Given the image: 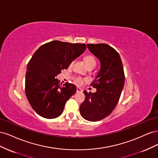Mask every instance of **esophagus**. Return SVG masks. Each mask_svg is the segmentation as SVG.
<instances>
[{
  "label": "esophagus",
  "instance_id": "esophagus-1",
  "mask_svg": "<svg viewBox=\"0 0 158 158\" xmlns=\"http://www.w3.org/2000/svg\"><path fill=\"white\" fill-rule=\"evenodd\" d=\"M76 92H78V93L82 92V89L80 88H76Z\"/></svg>",
  "mask_w": 158,
  "mask_h": 158
}]
</instances>
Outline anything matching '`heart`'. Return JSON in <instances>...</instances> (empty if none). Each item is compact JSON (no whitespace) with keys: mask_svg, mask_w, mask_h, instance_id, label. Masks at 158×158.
Instances as JSON below:
<instances>
[{"mask_svg":"<svg viewBox=\"0 0 158 158\" xmlns=\"http://www.w3.org/2000/svg\"><path fill=\"white\" fill-rule=\"evenodd\" d=\"M84 60L88 68L90 67V66H95V65H96V60H95V57L92 55H85L84 56ZM73 63H74L73 61L71 62V63H70V66H72V65L73 64ZM85 80L84 78L80 77V76H76V77L74 78V83L78 85H82Z\"/></svg>","mask_w":158,"mask_h":158,"instance_id":"b5f03b06","label":"heart"}]
</instances>
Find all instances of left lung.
<instances>
[{
    "instance_id": "left-lung-1",
    "label": "left lung",
    "mask_w": 158,
    "mask_h": 158,
    "mask_svg": "<svg viewBox=\"0 0 158 158\" xmlns=\"http://www.w3.org/2000/svg\"><path fill=\"white\" fill-rule=\"evenodd\" d=\"M89 51L99 60L101 69L91 85L95 93H88L80 105L82 117L89 121H98L109 116L117 106L125 84V73L118 52L106 44H87Z\"/></svg>"
}]
</instances>
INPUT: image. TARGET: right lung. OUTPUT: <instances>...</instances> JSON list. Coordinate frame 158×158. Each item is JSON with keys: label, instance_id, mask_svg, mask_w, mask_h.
Returning a JSON list of instances; mask_svg holds the SVG:
<instances>
[{"label": "right lung", "instance_id": "1", "mask_svg": "<svg viewBox=\"0 0 158 158\" xmlns=\"http://www.w3.org/2000/svg\"><path fill=\"white\" fill-rule=\"evenodd\" d=\"M85 48V44L55 40L41 45L34 52L27 66L25 92L31 107L40 116L55 118L63 113L76 87L69 82L60 87L55 77L62 70L67 69Z\"/></svg>", "mask_w": 158, "mask_h": 158}]
</instances>
